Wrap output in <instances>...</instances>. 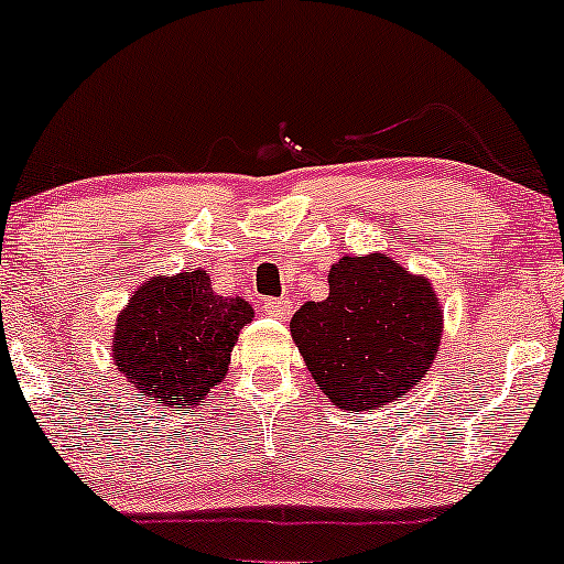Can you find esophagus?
Returning <instances> with one entry per match:
<instances>
[{
    "instance_id": "34e87169",
    "label": "esophagus",
    "mask_w": 564,
    "mask_h": 564,
    "mask_svg": "<svg viewBox=\"0 0 564 564\" xmlns=\"http://www.w3.org/2000/svg\"><path fill=\"white\" fill-rule=\"evenodd\" d=\"M262 307L270 318H278V321L289 318L291 315V302L286 300V296H281V300H262Z\"/></svg>"
}]
</instances>
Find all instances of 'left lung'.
I'll list each match as a JSON object with an SVG mask.
<instances>
[{"label":"left lung","instance_id":"left-lung-1","mask_svg":"<svg viewBox=\"0 0 564 564\" xmlns=\"http://www.w3.org/2000/svg\"><path fill=\"white\" fill-rule=\"evenodd\" d=\"M443 334L437 294L387 254L341 257L328 296L304 302L291 336L313 379L345 411H377L424 379Z\"/></svg>","mask_w":564,"mask_h":564}]
</instances>
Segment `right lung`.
<instances>
[{
	"mask_svg": "<svg viewBox=\"0 0 564 564\" xmlns=\"http://www.w3.org/2000/svg\"><path fill=\"white\" fill-rule=\"evenodd\" d=\"M251 318L241 296L212 291L206 270L156 275L116 321L113 364L148 400L193 408L225 379L238 332Z\"/></svg>",
	"mask_w": 564,
	"mask_h": 564,
	"instance_id": "right-lung-1",
	"label": "right lung"
}]
</instances>
